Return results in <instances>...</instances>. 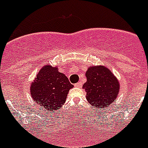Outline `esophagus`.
I'll return each instance as SVG.
<instances>
[{"mask_svg": "<svg viewBox=\"0 0 148 148\" xmlns=\"http://www.w3.org/2000/svg\"><path fill=\"white\" fill-rule=\"evenodd\" d=\"M75 87H82V84L81 82H78V83L75 84Z\"/></svg>", "mask_w": 148, "mask_h": 148, "instance_id": "1", "label": "esophagus"}]
</instances>
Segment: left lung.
Masks as SVG:
<instances>
[{
  "instance_id": "left-lung-1",
  "label": "left lung",
  "mask_w": 148,
  "mask_h": 148,
  "mask_svg": "<svg viewBox=\"0 0 148 148\" xmlns=\"http://www.w3.org/2000/svg\"><path fill=\"white\" fill-rule=\"evenodd\" d=\"M87 82L83 88L92 108H104L116 100L119 92V82L112 72L104 66H92L86 73Z\"/></svg>"
}]
</instances>
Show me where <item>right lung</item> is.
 <instances>
[{"label":"right lung","mask_w":148,"mask_h":148,"mask_svg":"<svg viewBox=\"0 0 148 148\" xmlns=\"http://www.w3.org/2000/svg\"><path fill=\"white\" fill-rule=\"evenodd\" d=\"M73 85L58 68L44 65L31 84L30 95L35 105L41 106L47 111L55 112L66 101L69 90Z\"/></svg>","instance_id":"1"}]
</instances>
